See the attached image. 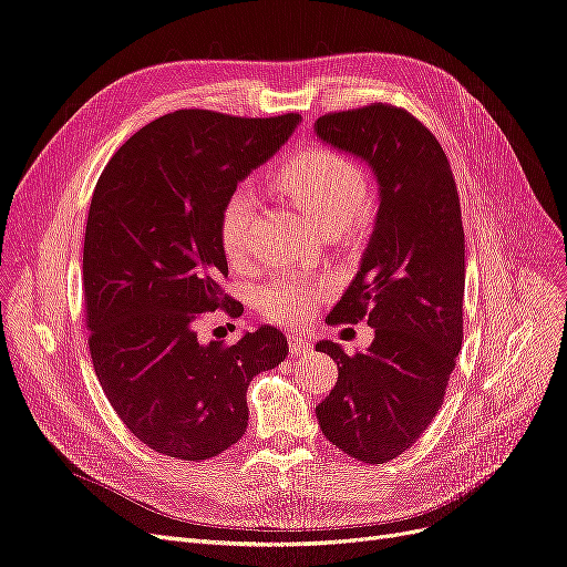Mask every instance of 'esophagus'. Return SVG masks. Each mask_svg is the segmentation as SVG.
I'll return each instance as SVG.
<instances>
[{
    "label": "esophagus",
    "mask_w": 567,
    "mask_h": 567,
    "mask_svg": "<svg viewBox=\"0 0 567 567\" xmlns=\"http://www.w3.org/2000/svg\"><path fill=\"white\" fill-rule=\"evenodd\" d=\"M287 341H289V352L295 354V358H301V354L310 352V341H308L306 333H301V331H291Z\"/></svg>",
    "instance_id": "34e87169"
}]
</instances>
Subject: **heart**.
<instances>
[{
	"mask_svg": "<svg viewBox=\"0 0 567 567\" xmlns=\"http://www.w3.org/2000/svg\"><path fill=\"white\" fill-rule=\"evenodd\" d=\"M276 192L316 224L339 228L358 221L369 196L364 167L337 150H308L287 161L270 177ZM219 240L226 259L243 266L255 249V196L238 186L219 215ZM322 297V287L299 276H278L259 291V310L270 322L301 324Z\"/></svg>",
	"mask_w": 567,
	"mask_h": 567,
	"instance_id": "obj_1",
	"label": "heart"
}]
</instances>
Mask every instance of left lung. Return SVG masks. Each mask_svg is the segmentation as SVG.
Masks as SVG:
<instances>
[{
    "mask_svg": "<svg viewBox=\"0 0 567 567\" xmlns=\"http://www.w3.org/2000/svg\"><path fill=\"white\" fill-rule=\"evenodd\" d=\"M316 133L364 158L381 188L358 276L327 324L367 320L375 339L348 354L320 341L339 381L318 404L329 442L369 465L411 449L434 421L463 348L465 234L451 163L425 123L373 102L318 118Z\"/></svg>",
    "mask_w": 567,
    "mask_h": 567,
    "instance_id": "obj_1",
    "label": "left lung"
}]
</instances>
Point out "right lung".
<instances>
[{
  "label": "right lung",
  "instance_id": "1",
  "mask_svg": "<svg viewBox=\"0 0 567 567\" xmlns=\"http://www.w3.org/2000/svg\"><path fill=\"white\" fill-rule=\"evenodd\" d=\"M297 123L179 110L140 128L95 184L83 240L91 360L123 425L156 453L200 463L234 446L249 381L287 358L276 327L228 346L203 343L198 322L243 316L221 289L219 215Z\"/></svg>",
  "mask_w": 567,
  "mask_h": 567
}]
</instances>
